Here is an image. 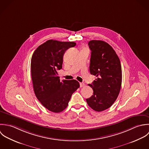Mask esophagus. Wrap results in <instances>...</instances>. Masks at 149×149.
Returning a JSON list of instances; mask_svg holds the SVG:
<instances>
[{"instance_id":"esophagus-1","label":"esophagus","mask_w":149,"mask_h":149,"mask_svg":"<svg viewBox=\"0 0 149 149\" xmlns=\"http://www.w3.org/2000/svg\"><path fill=\"white\" fill-rule=\"evenodd\" d=\"M80 87L81 88H83L85 86V84L84 83H80Z\"/></svg>"}]
</instances>
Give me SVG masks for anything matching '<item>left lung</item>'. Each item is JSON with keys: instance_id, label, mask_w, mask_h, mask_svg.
<instances>
[{"instance_id": "obj_1", "label": "left lung", "mask_w": 149, "mask_h": 149, "mask_svg": "<svg viewBox=\"0 0 149 149\" xmlns=\"http://www.w3.org/2000/svg\"><path fill=\"white\" fill-rule=\"evenodd\" d=\"M91 51L90 72L97 77L92 84L93 95L86 99L90 107L97 112L110 108L119 95L121 86L120 61L113 48L101 40L88 43Z\"/></svg>"}]
</instances>
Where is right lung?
I'll use <instances>...</instances> for the list:
<instances>
[{
    "mask_svg": "<svg viewBox=\"0 0 149 149\" xmlns=\"http://www.w3.org/2000/svg\"><path fill=\"white\" fill-rule=\"evenodd\" d=\"M75 45L74 42L49 40L40 45L32 55L31 75L35 95L51 112L64 110L73 93L79 88V83L75 79L60 81L58 74L65 51Z\"/></svg>",
    "mask_w": 149,
    "mask_h": 149,
    "instance_id": "obj_1",
    "label": "right lung"
}]
</instances>
